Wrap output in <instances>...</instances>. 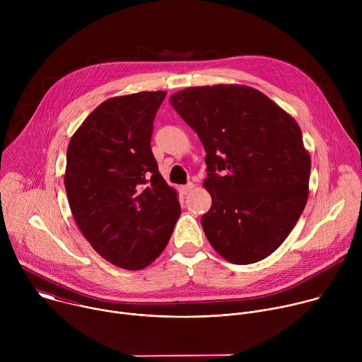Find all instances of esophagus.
<instances>
[{"instance_id": "obj_1", "label": "esophagus", "mask_w": 362, "mask_h": 362, "mask_svg": "<svg viewBox=\"0 0 362 362\" xmlns=\"http://www.w3.org/2000/svg\"><path fill=\"white\" fill-rule=\"evenodd\" d=\"M192 189H193V183H187V185H185V186H179V192H180L182 194H187Z\"/></svg>"}]
</instances>
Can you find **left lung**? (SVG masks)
<instances>
[{
    "label": "left lung",
    "mask_w": 362,
    "mask_h": 362,
    "mask_svg": "<svg viewBox=\"0 0 362 362\" xmlns=\"http://www.w3.org/2000/svg\"><path fill=\"white\" fill-rule=\"evenodd\" d=\"M170 103L206 150L203 186L212 196L202 216L206 238L228 262L265 259L288 238L308 200L311 156L298 123L268 95L242 84L189 87Z\"/></svg>",
    "instance_id": "obj_1"
}]
</instances>
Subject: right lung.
Returning a JSON list of instances; mask_svg holds the SVG:
<instances>
[{
    "label": "right lung",
    "instance_id": "1",
    "mask_svg": "<svg viewBox=\"0 0 362 362\" xmlns=\"http://www.w3.org/2000/svg\"><path fill=\"white\" fill-rule=\"evenodd\" d=\"M165 97L159 90L103 101L67 148L64 186L73 218L101 257L127 271L156 259L180 216L177 192L150 147Z\"/></svg>",
    "mask_w": 362,
    "mask_h": 362
}]
</instances>
